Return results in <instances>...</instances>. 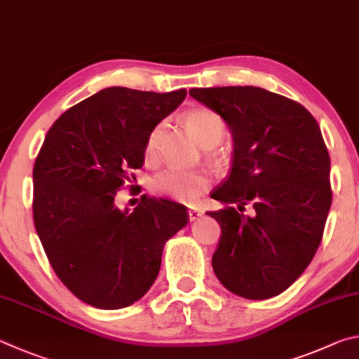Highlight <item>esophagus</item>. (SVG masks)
<instances>
[{"label": "esophagus", "mask_w": 359, "mask_h": 359, "mask_svg": "<svg viewBox=\"0 0 359 359\" xmlns=\"http://www.w3.org/2000/svg\"><path fill=\"white\" fill-rule=\"evenodd\" d=\"M202 215H203L202 211L191 208V210H189V221H197V219H198L200 216H202Z\"/></svg>", "instance_id": "34e87169"}]
</instances>
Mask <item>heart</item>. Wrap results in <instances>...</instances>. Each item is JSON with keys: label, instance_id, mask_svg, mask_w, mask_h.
<instances>
[{"label": "heart", "instance_id": "heart-1", "mask_svg": "<svg viewBox=\"0 0 359 359\" xmlns=\"http://www.w3.org/2000/svg\"><path fill=\"white\" fill-rule=\"evenodd\" d=\"M187 128L197 137V140L206 148L216 147L224 135L225 124L224 119L217 113L198 109L192 110L186 115ZM163 126L157 124L149 132L144 143V157L148 161L154 159L157 144H159ZM211 184L210 175L205 170H181V168H168L165 172L156 176L154 191L175 202H194L202 194L208 189Z\"/></svg>", "mask_w": 359, "mask_h": 359}]
</instances>
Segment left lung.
I'll list each match as a JSON object with an SVG mask.
<instances>
[{
  "label": "left lung",
  "instance_id": "1",
  "mask_svg": "<svg viewBox=\"0 0 359 359\" xmlns=\"http://www.w3.org/2000/svg\"><path fill=\"white\" fill-rule=\"evenodd\" d=\"M191 96L221 115L233 159L211 198L233 206L208 212L221 225L212 269L238 297L268 299L309 266L331 208V161L322 130L294 100L257 86L194 88Z\"/></svg>",
  "mask_w": 359,
  "mask_h": 359
}]
</instances>
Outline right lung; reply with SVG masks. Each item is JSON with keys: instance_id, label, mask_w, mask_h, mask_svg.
Returning <instances> with one entry per match:
<instances>
[{"instance_id": "1", "label": "right lung", "mask_w": 359, "mask_h": 359, "mask_svg": "<svg viewBox=\"0 0 359 359\" xmlns=\"http://www.w3.org/2000/svg\"><path fill=\"white\" fill-rule=\"evenodd\" d=\"M186 94L110 86L47 132L33 168L34 227L56 276L86 304L123 309L140 299L165 243L189 222L186 206L170 200L143 196L132 212L115 205L143 165L149 132Z\"/></svg>"}]
</instances>
